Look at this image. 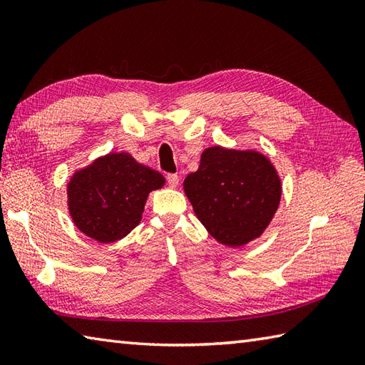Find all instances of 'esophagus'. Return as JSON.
Masks as SVG:
<instances>
[{
    "mask_svg": "<svg viewBox=\"0 0 365 365\" xmlns=\"http://www.w3.org/2000/svg\"><path fill=\"white\" fill-rule=\"evenodd\" d=\"M166 180H168V183H169V187L175 188L177 185H178V182H180V177H178L177 174H168V175H166Z\"/></svg>",
    "mask_w": 365,
    "mask_h": 365,
    "instance_id": "esophagus-1",
    "label": "esophagus"
}]
</instances>
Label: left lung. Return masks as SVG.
I'll return each mask as SVG.
<instances>
[{
    "instance_id": "left-lung-1",
    "label": "left lung",
    "mask_w": 365,
    "mask_h": 365,
    "mask_svg": "<svg viewBox=\"0 0 365 365\" xmlns=\"http://www.w3.org/2000/svg\"><path fill=\"white\" fill-rule=\"evenodd\" d=\"M183 190L210 235L232 247L262 235L282 195L265 155L220 145L202 152L199 169L185 178Z\"/></svg>"
}]
</instances>
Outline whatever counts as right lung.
Instances as JSON below:
<instances>
[{
	"label": "right lung",
	"instance_id": "add662e5",
	"mask_svg": "<svg viewBox=\"0 0 365 365\" xmlns=\"http://www.w3.org/2000/svg\"><path fill=\"white\" fill-rule=\"evenodd\" d=\"M165 185V177L128 153H108L75 173L67 187L68 212L83 234L113 243L133 230L147 196Z\"/></svg>",
	"mask_w": 365,
	"mask_h": 365
}]
</instances>
